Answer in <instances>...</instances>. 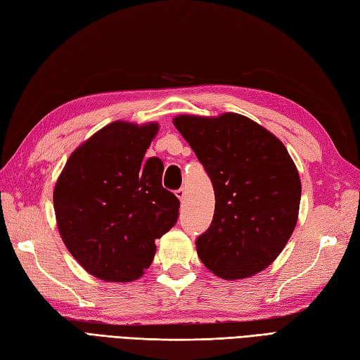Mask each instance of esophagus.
Wrapping results in <instances>:
<instances>
[{
  "label": "esophagus",
  "mask_w": 360,
  "mask_h": 360,
  "mask_svg": "<svg viewBox=\"0 0 360 360\" xmlns=\"http://www.w3.org/2000/svg\"><path fill=\"white\" fill-rule=\"evenodd\" d=\"M174 195H176V198L181 200V202H182V200L184 199H186V188H184V187H181L179 190H176V191H174Z\"/></svg>",
  "instance_id": "obj_1"
}]
</instances>
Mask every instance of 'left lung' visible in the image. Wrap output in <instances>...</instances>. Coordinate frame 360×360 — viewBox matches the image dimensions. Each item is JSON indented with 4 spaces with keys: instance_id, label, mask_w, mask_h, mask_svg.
I'll list each match as a JSON object with an SVG mask.
<instances>
[{
    "instance_id": "left-lung-1",
    "label": "left lung",
    "mask_w": 360,
    "mask_h": 360,
    "mask_svg": "<svg viewBox=\"0 0 360 360\" xmlns=\"http://www.w3.org/2000/svg\"><path fill=\"white\" fill-rule=\"evenodd\" d=\"M173 124L214 190L212 225L196 239L199 259L227 281L265 270L287 245L299 216L302 186L285 146L239 113L179 115Z\"/></svg>"
}]
</instances>
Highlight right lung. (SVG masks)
Here are the masks:
<instances>
[{
    "label": "right lung",
    "instance_id": "right-lung-1",
    "mask_svg": "<svg viewBox=\"0 0 360 360\" xmlns=\"http://www.w3.org/2000/svg\"><path fill=\"white\" fill-rule=\"evenodd\" d=\"M158 130V122H110L75 150L55 184L61 239L101 281L139 279L155 240L176 224L179 199L162 187V161L144 158Z\"/></svg>",
    "mask_w": 360,
    "mask_h": 360
}]
</instances>
